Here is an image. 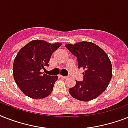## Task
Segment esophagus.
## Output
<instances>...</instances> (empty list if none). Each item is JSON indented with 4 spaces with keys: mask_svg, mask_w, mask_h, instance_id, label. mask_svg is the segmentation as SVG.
I'll return each instance as SVG.
<instances>
[{
    "mask_svg": "<svg viewBox=\"0 0 128 128\" xmlns=\"http://www.w3.org/2000/svg\"><path fill=\"white\" fill-rule=\"evenodd\" d=\"M60 77L61 78H62V79H67V78H68V76H61V75H60Z\"/></svg>",
    "mask_w": 128,
    "mask_h": 128,
    "instance_id": "1",
    "label": "esophagus"
}]
</instances>
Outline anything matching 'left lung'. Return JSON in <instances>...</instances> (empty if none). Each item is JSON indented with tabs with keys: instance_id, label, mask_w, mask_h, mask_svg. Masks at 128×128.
I'll use <instances>...</instances> for the list:
<instances>
[{
	"instance_id": "8db88e82",
	"label": "left lung",
	"mask_w": 128,
	"mask_h": 128,
	"mask_svg": "<svg viewBox=\"0 0 128 128\" xmlns=\"http://www.w3.org/2000/svg\"><path fill=\"white\" fill-rule=\"evenodd\" d=\"M77 57L78 68H83V81H76L69 93L75 99L88 102L96 98L105 90L112 77V66L107 54L100 46L90 42L65 45Z\"/></svg>"
}]
</instances>
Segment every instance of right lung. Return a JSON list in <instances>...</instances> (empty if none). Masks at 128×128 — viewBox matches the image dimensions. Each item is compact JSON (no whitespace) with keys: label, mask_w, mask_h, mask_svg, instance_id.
Masks as SVG:
<instances>
[{"label":"right lung","mask_w":128,"mask_h":128,"mask_svg":"<svg viewBox=\"0 0 128 128\" xmlns=\"http://www.w3.org/2000/svg\"><path fill=\"white\" fill-rule=\"evenodd\" d=\"M61 43L32 40L18 52L13 64V76L17 86L25 95L33 99H41L52 92L58 76H49L41 70L49 66L52 53Z\"/></svg>","instance_id":"add662e5"}]
</instances>
